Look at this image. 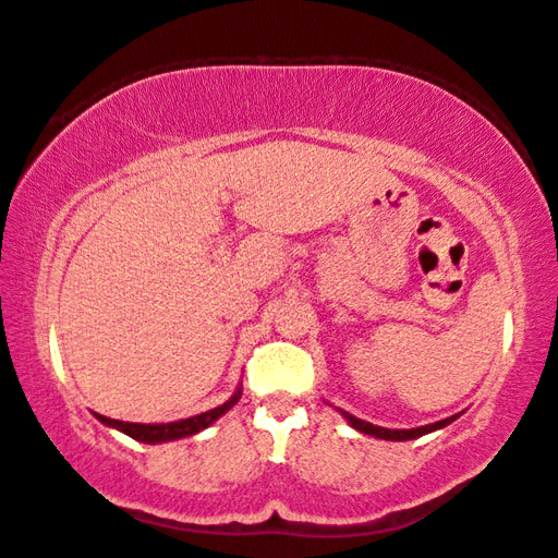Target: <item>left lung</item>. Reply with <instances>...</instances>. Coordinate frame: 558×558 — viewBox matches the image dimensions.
<instances>
[{"instance_id":"obj_1","label":"left lung","mask_w":558,"mask_h":558,"mask_svg":"<svg viewBox=\"0 0 558 558\" xmlns=\"http://www.w3.org/2000/svg\"><path fill=\"white\" fill-rule=\"evenodd\" d=\"M340 414H342V417H345V420L350 422V426H354V429H357V432L376 436V438H386V441H410V438H420V436L429 434V432L444 429L446 424L458 420V414H453V417H446V420H441V422H434V424H426V426H417V429H384V426H376V424H369V422H364V420L352 417V414L345 412V410H340Z\"/></svg>"}]
</instances>
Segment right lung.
Returning <instances> with one entry per match:
<instances>
[{"mask_svg":"<svg viewBox=\"0 0 558 558\" xmlns=\"http://www.w3.org/2000/svg\"><path fill=\"white\" fill-rule=\"evenodd\" d=\"M240 396H242V390L236 388V393L228 402H222V405L213 408L208 412L194 414V417H189V420L168 422V424H134V422H122V420L105 417V414H98V412H96V417L102 424L112 426V429H120L122 434L136 438V441H141V444H162V441H174V438L194 436L201 429H206V426H210L218 417H222L225 412L232 410L236 405V400H240Z\"/></svg>","mask_w":558,"mask_h":558,"instance_id":"right-lung-1","label":"right lung"}]
</instances>
